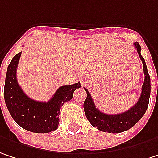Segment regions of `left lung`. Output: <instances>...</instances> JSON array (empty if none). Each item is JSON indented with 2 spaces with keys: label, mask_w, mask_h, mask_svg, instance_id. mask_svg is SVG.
Instances as JSON below:
<instances>
[{
  "label": "left lung",
  "mask_w": 158,
  "mask_h": 158,
  "mask_svg": "<svg viewBox=\"0 0 158 158\" xmlns=\"http://www.w3.org/2000/svg\"><path fill=\"white\" fill-rule=\"evenodd\" d=\"M134 46L143 63V70L145 74V80L142 85L141 95L134 106L123 114H106L99 111L96 107L88 89L85 88L87 92V98L84 101V111L87 119L89 121L91 125L97 127L98 130L101 131L109 133H119L130 130L142 118L148 106L150 97V77L148 72L145 60L140 53V45L139 44V43L136 42L134 43Z\"/></svg>",
  "instance_id": "left-lung-1"
}]
</instances>
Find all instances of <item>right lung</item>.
Segmentation results:
<instances>
[{
  "label": "right lung",
  "mask_w": 158,
  "mask_h": 158,
  "mask_svg": "<svg viewBox=\"0 0 158 158\" xmlns=\"http://www.w3.org/2000/svg\"><path fill=\"white\" fill-rule=\"evenodd\" d=\"M21 52L16 54L8 66L4 85L6 106L15 122L28 131L47 133L59 125L60 107L70 101L80 83L61 86L48 102H39L28 98L17 80V68Z\"/></svg>",
  "instance_id": "1"
}]
</instances>
